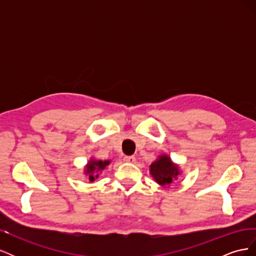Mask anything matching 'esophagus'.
<instances>
[{
  "label": "esophagus",
  "mask_w": 256,
  "mask_h": 256,
  "mask_svg": "<svg viewBox=\"0 0 256 256\" xmlns=\"http://www.w3.org/2000/svg\"><path fill=\"white\" fill-rule=\"evenodd\" d=\"M124 161L128 162V164H134V162L136 161V158H134V156H125L124 157Z\"/></svg>",
  "instance_id": "esophagus-1"
}]
</instances>
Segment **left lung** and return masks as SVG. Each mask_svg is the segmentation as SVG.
<instances>
[{
    "mask_svg": "<svg viewBox=\"0 0 256 256\" xmlns=\"http://www.w3.org/2000/svg\"><path fill=\"white\" fill-rule=\"evenodd\" d=\"M150 173L157 184L168 187L180 175V170L168 154H160L156 161L150 166Z\"/></svg>",
    "mask_w": 256,
    "mask_h": 256,
    "instance_id": "8db88e82",
    "label": "left lung"
}]
</instances>
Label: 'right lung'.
<instances>
[{
  "mask_svg": "<svg viewBox=\"0 0 256 256\" xmlns=\"http://www.w3.org/2000/svg\"><path fill=\"white\" fill-rule=\"evenodd\" d=\"M110 160H97L95 158H90L85 166L84 174L86 175L90 182H94L99 177V173H102L104 170L110 164Z\"/></svg>",
  "mask_w": 256,
  "mask_h": 256,
  "instance_id": "1",
  "label": "right lung"
}]
</instances>
